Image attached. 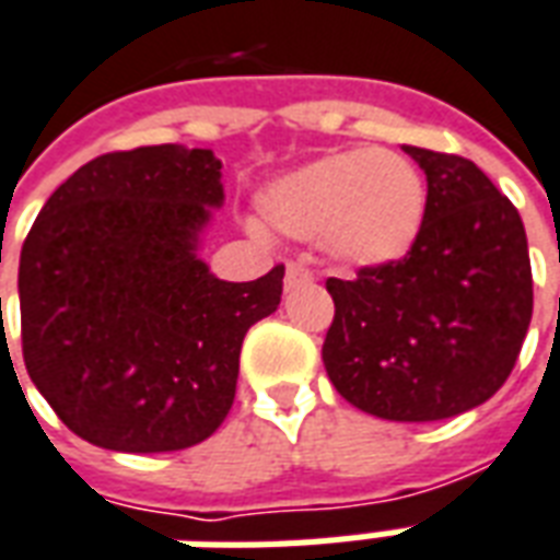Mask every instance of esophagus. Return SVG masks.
Masks as SVG:
<instances>
[{
    "label": "esophagus",
    "mask_w": 560,
    "mask_h": 560,
    "mask_svg": "<svg viewBox=\"0 0 560 560\" xmlns=\"http://www.w3.org/2000/svg\"><path fill=\"white\" fill-rule=\"evenodd\" d=\"M302 284H312V272L302 267V264H288V272H284V291L291 293Z\"/></svg>",
    "instance_id": "1"
}]
</instances>
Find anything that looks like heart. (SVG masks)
<instances>
[{
	"instance_id": "heart-1",
	"label": "heart",
	"mask_w": 560,
	"mask_h": 560,
	"mask_svg": "<svg viewBox=\"0 0 560 560\" xmlns=\"http://www.w3.org/2000/svg\"><path fill=\"white\" fill-rule=\"evenodd\" d=\"M272 231L317 240L335 267L364 272L407 258L428 217V184L418 165L385 148L317 156L258 192Z\"/></svg>"
}]
</instances>
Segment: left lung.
<instances>
[{"label": "left lung", "mask_w": 560, "mask_h": 560, "mask_svg": "<svg viewBox=\"0 0 560 560\" xmlns=\"http://www.w3.org/2000/svg\"><path fill=\"white\" fill-rule=\"evenodd\" d=\"M428 175V217L397 264L329 279L323 364L338 395L385 421H442L511 376L532 323L523 219L471 160L404 144Z\"/></svg>", "instance_id": "obj_1"}]
</instances>
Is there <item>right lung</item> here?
Listing matches in <instances>:
<instances>
[{
	"label": "right lung",
	"instance_id": "add662e5",
	"mask_svg": "<svg viewBox=\"0 0 560 560\" xmlns=\"http://www.w3.org/2000/svg\"><path fill=\"white\" fill-rule=\"evenodd\" d=\"M222 205L213 151L151 144L85 163L37 213L16 279L23 359L91 445L180 451L225 421L243 338L279 308L284 267L217 279L198 248Z\"/></svg>",
	"mask_w": 560,
	"mask_h": 560
}]
</instances>
